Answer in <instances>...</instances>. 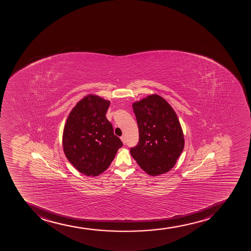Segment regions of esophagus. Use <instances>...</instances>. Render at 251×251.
<instances>
[{"label":"esophagus","mask_w":251,"mask_h":251,"mask_svg":"<svg viewBox=\"0 0 251 251\" xmlns=\"http://www.w3.org/2000/svg\"><path fill=\"white\" fill-rule=\"evenodd\" d=\"M121 140H122V142H123V144H126V137H125L124 135L121 137Z\"/></svg>","instance_id":"esophagus-1"}]
</instances>
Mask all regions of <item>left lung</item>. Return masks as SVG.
I'll return each mask as SVG.
<instances>
[{
    "label": "left lung",
    "mask_w": 251,
    "mask_h": 251,
    "mask_svg": "<svg viewBox=\"0 0 251 251\" xmlns=\"http://www.w3.org/2000/svg\"><path fill=\"white\" fill-rule=\"evenodd\" d=\"M140 140L130 149L139 166L151 176L175 167L184 148V135L177 114L161 96L152 94L132 105Z\"/></svg>",
    "instance_id": "left-lung-1"
}]
</instances>
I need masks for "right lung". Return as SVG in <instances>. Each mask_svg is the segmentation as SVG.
<instances>
[{"mask_svg":"<svg viewBox=\"0 0 251 251\" xmlns=\"http://www.w3.org/2000/svg\"><path fill=\"white\" fill-rule=\"evenodd\" d=\"M110 103L95 94L85 96L72 109L64 125V154L82 175L95 177L102 174L123 145L106 119Z\"/></svg>","mask_w":251,"mask_h":251,"instance_id":"1","label":"right lung"}]
</instances>
